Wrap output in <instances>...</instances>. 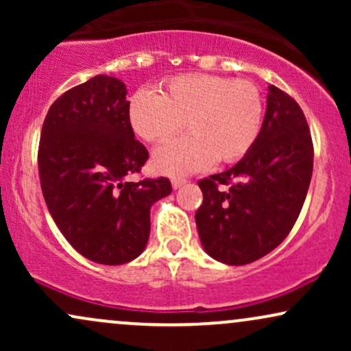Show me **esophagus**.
<instances>
[{
	"label": "esophagus",
	"mask_w": 351,
	"mask_h": 351,
	"mask_svg": "<svg viewBox=\"0 0 351 351\" xmlns=\"http://www.w3.org/2000/svg\"><path fill=\"white\" fill-rule=\"evenodd\" d=\"M188 181L186 180H183V178H175V180H171V186H173V189H178V188H181V186H184V184H186Z\"/></svg>",
	"instance_id": "1"
}]
</instances>
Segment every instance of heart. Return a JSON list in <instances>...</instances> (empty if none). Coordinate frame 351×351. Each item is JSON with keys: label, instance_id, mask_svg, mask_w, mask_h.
I'll list each match as a JSON object with an SVG mask.
<instances>
[{"label": "heart", "instance_id": "1", "mask_svg": "<svg viewBox=\"0 0 351 351\" xmlns=\"http://www.w3.org/2000/svg\"><path fill=\"white\" fill-rule=\"evenodd\" d=\"M263 112L256 84L213 74L178 75L167 80L158 95L138 90L128 104L132 128L147 142H167L186 122L189 135L153 153V168L167 176L243 158L259 136Z\"/></svg>", "mask_w": 351, "mask_h": 351}]
</instances>
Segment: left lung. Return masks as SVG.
Instances as JSON below:
<instances>
[{
  "label": "left lung",
  "mask_w": 351,
  "mask_h": 351,
  "mask_svg": "<svg viewBox=\"0 0 351 351\" xmlns=\"http://www.w3.org/2000/svg\"><path fill=\"white\" fill-rule=\"evenodd\" d=\"M259 136L229 170L199 181L196 228L204 251L228 265L261 259L287 237L307 196L313 145L299 104L269 86Z\"/></svg>",
  "instance_id": "left-lung-1"
}]
</instances>
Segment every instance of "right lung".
<instances>
[{
  "label": "right lung",
  "mask_w": 351,
  "mask_h": 351,
  "mask_svg": "<svg viewBox=\"0 0 351 351\" xmlns=\"http://www.w3.org/2000/svg\"><path fill=\"white\" fill-rule=\"evenodd\" d=\"M128 104L122 80L95 75L52 104L39 142L43 196L56 226L79 254L106 265L143 252L150 209L171 193L168 178L127 180L148 160Z\"/></svg>",
  "instance_id": "1"
}]
</instances>
